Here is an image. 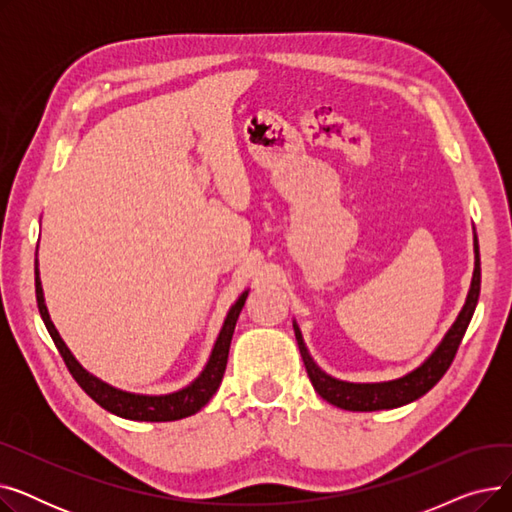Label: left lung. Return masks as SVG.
I'll return each instance as SVG.
<instances>
[{"mask_svg": "<svg viewBox=\"0 0 512 512\" xmlns=\"http://www.w3.org/2000/svg\"><path fill=\"white\" fill-rule=\"evenodd\" d=\"M473 247H475V270H473V280H471V288H469L463 311L459 313V317H456L452 328L446 332L444 340L432 353V357H429L423 365H419L415 371L402 375V378H398V380L380 382V384H351V382H342V380L332 378V375L324 373L313 363V359L309 357L307 346L303 342L299 326L292 324L307 375H309L315 392L324 400H328L330 405L346 409V411H382V409H396L402 405H409V402L421 398L423 394L432 390L442 380V375L448 371V367L452 365L456 351H459V346H461V340L469 328L473 311L477 307L479 288H481L477 236L473 240Z\"/></svg>", "mask_w": 512, "mask_h": 512, "instance_id": "1", "label": "left lung"}]
</instances>
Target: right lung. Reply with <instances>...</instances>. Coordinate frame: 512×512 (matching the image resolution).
Listing matches in <instances>:
<instances>
[{"label": "right lung", "instance_id": "1", "mask_svg": "<svg viewBox=\"0 0 512 512\" xmlns=\"http://www.w3.org/2000/svg\"><path fill=\"white\" fill-rule=\"evenodd\" d=\"M35 292H37V305H39V313L45 321V328L49 332V336L56 342L58 351L68 367V371L72 373V378L76 380V384L83 388L99 407H103L105 411H110L118 417L124 419H132V421H176V419H184L191 417L197 411H201L209 398L215 394V390L220 388L224 371H226V363H228V351H230V342H232V334L236 328V319L245 307V301L249 297V290H245L238 297V301L230 307L226 321L222 326V332L215 340V346L211 351V357L205 365V369L201 371L199 378L178 392L166 394V396H143V394H132V392H124L118 390L110 384H105L101 380H97L95 375H91L87 369H83L78 365V361L72 357V353L68 351V346L64 344V340L60 338L56 326L51 324L47 307H45V299H43V288H41V278H39V265L35 261Z\"/></svg>", "mask_w": 512, "mask_h": 512}]
</instances>
